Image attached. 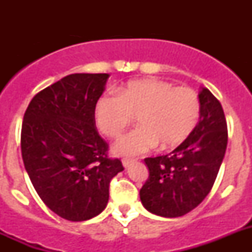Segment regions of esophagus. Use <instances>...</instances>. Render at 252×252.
Here are the masks:
<instances>
[{"label": "esophagus", "instance_id": "34e87169", "mask_svg": "<svg viewBox=\"0 0 252 252\" xmlns=\"http://www.w3.org/2000/svg\"><path fill=\"white\" fill-rule=\"evenodd\" d=\"M132 162H133V160H130V159H124V160H122V164H124L125 168H128V166H130L131 164H132Z\"/></svg>", "mask_w": 252, "mask_h": 252}]
</instances>
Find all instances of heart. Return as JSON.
Here are the masks:
<instances>
[{
	"mask_svg": "<svg viewBox=\"0 0 252 252\" xmlns=\"http://www.w3.org/2000/svg\"><path fill=\"white\" fill-rule=\"evenodd\" d=\"M115 94L97 101L94 119L98 130L110 139L119 137L137 117L139 127L113 146L117 155L135 157L150 149L170 150L182 145L201 117L198 93L189 87L148 78L119 87Z\"/></svg>",
	"mask_w": 252,
	"mask_h": 252,
	"instance_id": "obj_1",
	"label": "heart"
}]
</instances>
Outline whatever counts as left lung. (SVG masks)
<instances>
[{
	"label": "left lung",
	"instance_id": "8db88e82",
	"mask_svg": "<svg viewBox=\"0 0 252 252\" xmlns=\"http://www.w3.org/2000/svg\"><path fill=\"white\" fill-rule=\"evenodd\" d=\"M198 97L201 117L190 136L170 154L145 159L149 178L140 189V199L154 215H187L202 203L217 178L228 139L226 117L207 88Z\"/></svg>",
	"mask_w": 252,
	"mask_h": 252
}]
</instances>
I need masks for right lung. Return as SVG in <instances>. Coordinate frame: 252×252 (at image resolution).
<instances>
[{"instance_id":"add662e5","label":"right lung","mask_w":252,"mask_h":252,"mask_svg":"<svg viewBox=\"0 0 252 252\" xmlns=\"http://www.w3.org/2000/svg\"><path fill=\"white\" fill-rule=\"evenodd\" d=\"M110 75L75 73L34 95L24 115L21 154L41 201L68 221L106 208L112 178L124 170L108 158L95 128L94 108Z\"/></svg>"}]
</instances>
